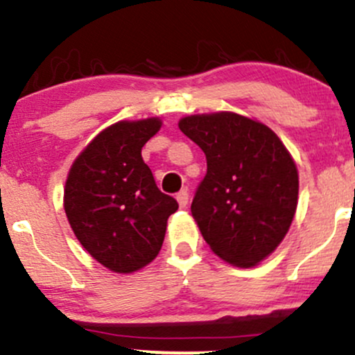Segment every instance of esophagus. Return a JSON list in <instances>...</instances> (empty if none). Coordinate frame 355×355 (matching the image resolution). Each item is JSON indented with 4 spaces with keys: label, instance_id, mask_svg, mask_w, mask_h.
<instances>
[{
    "label": "esophagus",
    "instance_id": "1",
    "mask_svg": "<svg viewBox=\"0 0 355 355\" xmlns=\"http://www.w3.org/2000/svg\"><path fill=\"white\" fill-rule=\"evenodd\" d=\"M177 200H178V206H180V207H187V204H189V192H187V189L180 190V192L177 193Z\"/></svg>",
    "mask_w": 355,
    "mask_h": 355
}]
</instances>
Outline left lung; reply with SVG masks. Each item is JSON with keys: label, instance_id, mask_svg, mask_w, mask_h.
I'll use <instances>...</instances> for the list:
<instances>
[{"label": "left lung", "instance_id": "1", "mask_svg": "<svg viewBox=\"0 0 355 355\" xmlns=\"http://www.w3.org/2000/svg\"><path fill=\"white\" fill-rule=\"evenodd\" d=\"M178 128L207 159L190 207L204 240L231 266L255 267L281 245L296 214L293 156L270 128L234 112L189 115Z\"/></svg>", "mask_w": 355, "mask_h": 355}]
</instances>
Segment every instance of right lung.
Instances as JSON below:
<instances>
[{"label":"right lung","mask_w":355,"mask_h":355,"mask_svg":"<svg viewBox=\"0 0 355 355\" xmlns=\"http://www.w3.org/2000/svg\"><path fill=\"white\" fill-rule=\"evenodd\" d=\"M162 119L121 121L96 134L66 178L64 211L89 255L117 274L146 267L162 250L177 200L156 187L141 156Z\"/></svg>","instance_id":"obj_1"}]
</instances>
